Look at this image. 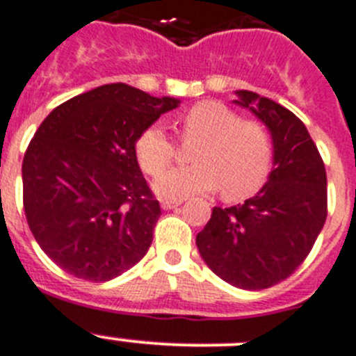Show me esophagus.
Instances as JSON below:
<instances>
[{"label":"esophagus","mask_w":356,"mask_h":356,"mask_svg":"<svg viewBox=\"0 0 356 356\" xmlns=\"http://www.w3.org/2000/svg\"><path fill=\"white\" fill-rule=\"evenodd\" d=\"M181 204V201H162V208L164 210H172V208H178Z\"/></svg>","instance_id":"esophagus-1"}]
</instances>
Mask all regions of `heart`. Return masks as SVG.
<instances>
[{"instance_id":"1","label":"heart","mask_w":356,"mask_h":356,"mask_svg":"<svg viewBox=\"0 0 356 356\" xmlns=\"http://www.w3.org/2000/svg\"><path fill=\"white\" fill-rule=\"evenodd\" d=\"M184 141H200L187 168L165 171L153 184L165 201H181L220 188L224 200L240 201L256 194L268 178L273 141L257 120H242L222 102L203 100L180 116ZM176 145L161 125H152L136 141V156L146 175H158L175 161Z\"/></svg>"}]
</instances>
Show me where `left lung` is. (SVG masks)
I'll return each mask as SVG.
<instances>
[{
  "label": "left lung",
  "instance_id": "8db88e82",
  "mask_svg": "<svg viewBox=\"0 0 356 356\" xmlns=\"http://www.w3.org/2000/svg\"><path fill=\"white\" fill-rule=\"evenodd\" d=\"M268 127L273 169L254 197L215 207L195 243L211 272L240 289H266L288 279L311 252L327 220V171L302 120L252 91H236Z\"/></svg>",
  "mask_w": 356,
  "mask_h": 356
}]
</instances>
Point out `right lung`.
Returning a JSON list of instances; mask_svg holds the SVG:
<instances>
[{"label": "right lung", "mask_w": 356, "mask_h": 356, "mask_svg": "<svg viewBox=\"0 0 356 356\" xmlns=\"http://www.w3.org/2000/svg\"><path fill=\"white\" fill-rule=\"evenodd\" d=\"M178 104L104 84L38 127L22 161V203L40 249L65 272L104 282L148 252L161 204L139 169L136 141Z\"/></svg>", "instance_id": "1"}]
</instances>
